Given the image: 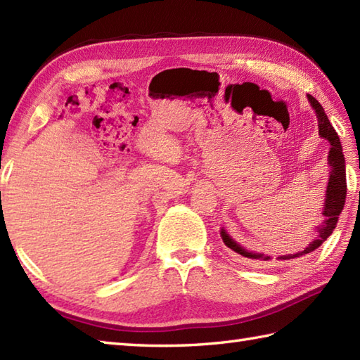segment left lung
Listing matches in <instances>:
<instances>
[{
	"label": "left lung",
	"instance_id": "obj_1",
	"mask_svg": "<svg viewBox=\"0 0 360 360\" xmlns=\"http://www.w3.org/2000/svg\"><path fill=\"white\" fill-rule=\"evenodd\" d=\"M308 101L314 108L317 119H319V134L320 137H323L325 141L330 142L331 148L330 153H328V165H330V178H328V187H326V196H325V205H323V212L322 215L325 217L323 223L317 226V235L314 241H311L307 248H303L302 250L294 252V254H286V255H280L277 259H292L298 258L302 255H307L309 252L316 250L320 244H322L328 236L333 233L335 229V224H338L339 215L343 210V205H345V198H347V176H345V158H343L342 153V143L338 133L333 128L330 119L325 114L322 105H320L314 97L308 94ZM221 238H223L224 244L227 248H231L236 254H240L246 258L250 259H258V262H272L271 255L266 254H258V252H250L248 249H244L241 244L236 243L231 235H229L224 229H221Z\"/></svg>",
	"mask_w": 360,
	"mask_h": 360
}]
</instances>
